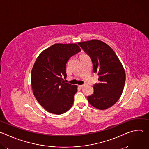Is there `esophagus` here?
Segmentation results:
<instances>
[{
    "instance_id": "esophagus-1",
    "label": "esophagus",
    "mask_w": 149,
    "mask_h": 149,
    "mask_svg": "<svg viewBox=\"0 0 149 149\" xmlns=\"http://www.w3.org/2000/svg\"><path fill=\"white\" fill-rule=\"evenodd\" d=\"M85 86V85H80V86H78V87H79V88H82V87H84Z\"/></svg>"
}]
</instances>
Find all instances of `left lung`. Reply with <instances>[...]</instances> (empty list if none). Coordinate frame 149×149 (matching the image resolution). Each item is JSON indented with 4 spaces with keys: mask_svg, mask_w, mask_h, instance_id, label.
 Segmentation results:
<instances>
[{
    "mask_svg": "<svg viewBox=\"0 0 149 149\" xmlns=\"http://www.w3.org/2000/svg\"><path fill=\"white\" fill-rule=\"evenodd\" d=\"M78 44L90 55L93 71L98 75L99 82L93 86V94L87 97L88 102L97 109H107L122 94L125 81L124 67L113 49L104 42L92 39Z\"/></svg>",
    "mask_w": 149,
    "mask_h": 149,
    "instance_id": "left-lung-1",
    "label": "left lung"
}]
</instances>
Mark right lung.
Listing matches in <instances>:
<instances>
[{
	"label": "right lung",
	"mask_w": 149,
	"mask_h": 149,
	"mask_svg": "<svg viewBox=\"0 0 149 149\" xmlns=\"http://www.w3.org/2000/svg\"><path fill=\"white\" fill-rule=\"evenodd\" d=\"M81 51L77 44H55L42 51L31 71V86L38 102L47 111L62 114L74 102L77 86L65 82L66 64Z\"/></svg>",
	"instance_id": "add662e5"
}]
</instances>
